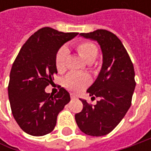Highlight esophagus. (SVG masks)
Masks as SVG:
<instances>
[{
  "label": "esophagus",
  "mask_w": 151,
  "mask_h": 151,
  "mask_svg": "<svg viewBox=\"0 0 151 151\" xmlns=\"http://www.w3.org/2000/svg\"><path fill=\"white\" fill-rule=\"evenodd\" d=\"M70 97H71V99H73V100H76V99H77V96H76L75 94H70Z\"/></svg>",
  "instance_id": "34e87169"
}]
</instances>
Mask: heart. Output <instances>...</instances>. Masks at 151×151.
<instances>
[{"instance_id": "1", "label": "heart", "mask_w": 151, "mask_h": 151, "mask_svg": "<svg viewBox=\"0 0 151 151\" xmlns=\"http://www.w3.org/2000/svg\"><path fill=\"white\" fill-rule=\"evenodd\" d=\"M76 50L79 55L88 64L92 63L98 55V50L96 46L91 42L79 43L76 47ZM68 55L69 51L65 47H62L58 50L55 56V67L59 72H62L65 70ZM90 83L91 78L88 75L74 72L70 73L64 81L65 86L67 89L73 91L82 90Z\"/></svg>"}]
</instances>
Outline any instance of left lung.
Listing matches in <instances>:
<instances>
[{
	"instance_id": "1",
	"label": "left lung",
	"mask_w": 151,
	"mask_h": 151,
	"mask_svg": "<svg viewBox=\"0 0 151 151\" xmlns=\"http://www.w3.org/2000/svg\"><path fill=\"white\" fill-rule=\"evenodd\" d=\"M80 35L100 45L102 65L96 81L86 91L91 96L100 100L92 106L80 98L83 109L75 119L86 134L103 136L115 129L130 107L136 85L134 69L124 46L113 32L97 29Z\"/></svg>"
}]
</instances>
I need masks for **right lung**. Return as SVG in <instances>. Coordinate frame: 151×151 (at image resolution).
<instances>
[{"instance_id": "add662e5", "label": "right lung", "mask_w": 151, "mask_h": 151, "mask_svg": "<svg viewBox=\"0 0 151 151\" xmlns=\"http://www.w3.org/2000/svg\"><path fill=\"white\" fill-rule=\"evenodd\" d=\"M77 35L43 27L27 40L15 60L10 73L9 101L17 124L30 135L43 136L54 130L58 114L70 101L63 87L55 96L44 89L57 74L58 50Z\"/></svg>"}]
</instances>
